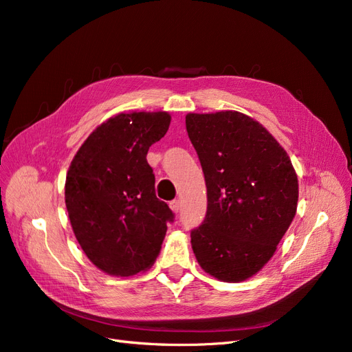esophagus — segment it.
<instances>
[{"mask_svg": "<svg viewBox=\"0 0 352 352\" xmlns=\"http://www.w3.org/2000/svg\"><path fill=\"white\" fill-rule=\"evenodd\" d=\"M168 206H170V208H172L173 212H179L180 211V201L179 199H173Z\"/></svg>", "mask_w": 352, "mask_h": 352, "instance_id": "obj_1", "label": "esophagus"}]
</instances>
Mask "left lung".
<instances>
[{"instance_id":"left-lung-1","label":"left lung","mask_w":352,"mask_h":352,"mask_svg":"<svg viewBox=\"0 0 352 352\" xmlns=\"http://www.w3.org/2000/svg\"><path fill=\"white\" fill-rule=\"evenodd\" d=\"M207 186V214L190 232L198 264L223 282L257 274L295 217L298 177L283 146L239 111L188 113Z\"/></svg>"}]
</instances>
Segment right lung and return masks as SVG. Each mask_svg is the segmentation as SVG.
I'll list each match as a JSON object with an SVG mask.
<instances>
[{
  "label": "right lung",
  "mask_w": 352,
  "mask_h": 352,
  "mask_svg": "<svg viewBox=\"0 0 352 352\" xmlns=\"http://www.w3.org/2000/svg\"><path fill=\"white\" fill-rule=\"evenodd\" d=\"M172 116L167 111L120 113L101 123L73 157L65 199L80 248L101 272L129 278L158 257L173 212L155 195L146 162Z\"/></svg>",
  "instance_id": "obj_1"
}]
</instances>
